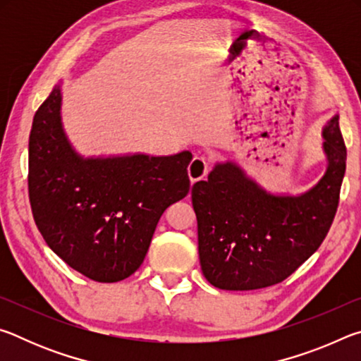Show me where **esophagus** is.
<instances>
[{
    "mask_svg": "<svg viewBox=\"0 0 361 361\" xmlns=\"http://www.w3.org/2000/svg\"><path fill=\"white\" fill-rule=\"evenodd\" d=\"M207 172H209V162H207V159L204 156H194L188 167V175L191 183L202 180Z\"/></svg>",
    "mask_w": 361,
    "mask_h": 361,
    "instance_id": "34e87169",
    "label": "esophagus"
}]
</instances>
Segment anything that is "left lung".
I'll use <instances>...</instances> for the list:
<instances>
[{
    "instance_id": "obj_1",
    "label": "left lung",
    "mask_w": 361,
    "mask_h": 361,
    "mask_svg": "<svg viewBox=\"0 0 361 361\" xmlns=\"http://www.w3.org/2000/svg\"><path fill=\"white\" fill-rule=\"evenodd\" d=\"M326 170L301 194H274L234 161L216 162L192 186L199 259L219 290L247 291L280 283L325 239L338 210L347 151L334 114L322 129Z\"/></svg>"
}]
</instances>
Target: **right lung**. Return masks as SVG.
Segmentation results:
<instances>
[{"label":"right lung","instance_id":"add662e5","mask_svg":"<svg viewBox=\"0 0 361 361\" xmlns=\"http://www.w3.org/2000/svg\"><path fill=\"white\" fill-rule=\"evenodd\" d=\"M191 159L189 151L81 156L63 129L60 82L30 132L35 223L49 248L75 271L95 282H119L142 266L167 207L186 197Z\"/></svg>","mask_w":361,"mask_h":361}]
</instances>
